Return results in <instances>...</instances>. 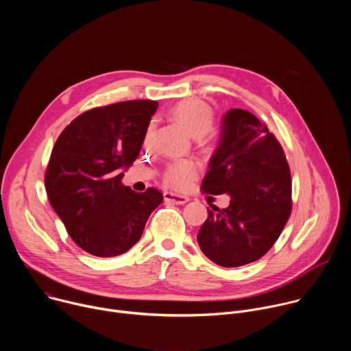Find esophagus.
<instances>
[{"label":"esophagus","mask_w":351,"mask_h":351,"mask_svg":"<svg viewBox=\"0 0 351 351\" xmlns=\"http://www.w3.org/2000/svg\"><path fill=\"white\" fill-rule=\"evenodd\" d=\"M164 199L167 203H172V204H176V206H183L189 202V197L175 194V193H171V191H165L164 193Z\"/></svg>","instance_id":"1"}]
</instances>
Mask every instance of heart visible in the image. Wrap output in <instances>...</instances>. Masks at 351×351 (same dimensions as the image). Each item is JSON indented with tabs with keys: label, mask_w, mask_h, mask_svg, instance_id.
Instances as JSON below:
<instances>
[{
	"label": "heart",
	"mask_w": 351,
	"mask_h": 351,
	"mask_svg": "<svg viewBox=\"0 0 351 351\" xmlns=\"http://www.w3.org/2000/svg\"><path fill=\"white\" fill-rule=\"evenodd\" d=\"M172 117L178 121L193 137H204L211 132L215 115L211 106L202 101V99H183L172 110ZM197 165L193 161H173L164 172V182L178 190H184L190 186Z\"/></svg>",
	"instance_id": "1"
}]
</instances>
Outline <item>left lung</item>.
<instances>
[{"label": "left lung", "instance_id": "obj_1", "mask_svg": "<svg viewBox=\"0 0 351 351\" xmlns=\"http://www.w3.org/2000/svg\"><path fill=\"white\" fill-rule=\"evenodd\" d=\"M202 190L230 197L226 208L210 206L197 234L202 252L221 267L265 256L290 217L291 178L283 148L256 115L240 108L222 118Z\"/></svg>", "mask_w": 351, "mask_h": 351}]
</instances>
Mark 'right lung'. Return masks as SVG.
Segmentation results:
<instances>
[{
    "label": "right lung",
    "instance_id": "obj_1",
    "mask_svg": "<svg viewBox=\"0 0 351 351\" xmlns=\"http://www.w3.org/2000/svg\"><path fill=\"white\" fill-rule=\"evenodd\" d=\"M157 108L152 99L93 108L56 141L45 172L49 204L72 240L93 256L126 253L162 203V193L154 187L136 193L122 184Z\"/></svg>",
    "mask_w": 351,
    "mask_h": 351
}]
</instances>
